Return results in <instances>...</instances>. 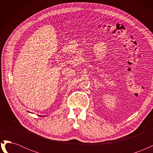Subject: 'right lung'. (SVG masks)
<instances>
[{
  "instance_id": "add662e5",
  "label": "right lung",
  "mask_w": 153,
  "mask_h": 153,
  "mask_svg": "<svg viewBox=\"0 0 153 153\" xmlns=\"http://www.w3.org/2000/svg\"><path fill=\"white\" fill-rule=\"evenodd\" d=\"M39 116H40V115H39Z\"/></svg>"
}]
</instances>
